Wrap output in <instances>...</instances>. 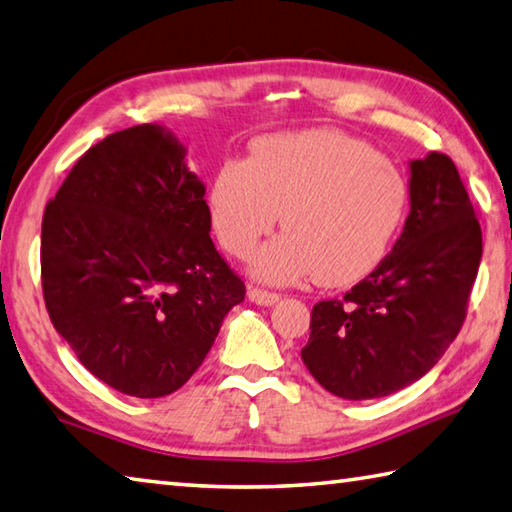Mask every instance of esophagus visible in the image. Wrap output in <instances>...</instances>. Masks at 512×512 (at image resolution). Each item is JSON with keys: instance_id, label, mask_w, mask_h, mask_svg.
Wrapping results in <instances>:
<instances>
[{"instance_id": "esophagus-1", "label": "esophagus", "mask_w": 512, "mask_h": 512, "mask_svg": "<svg viewBox=\"0 0 512 512\" xmlns=\"http://www.w3.org/2000/svg\"><path fill=\"white\" fill-rule=\"evenodd\" d=\"M247 298L256 305H263V307H272L278 303V294H272V292H265V289H258V287H247Z\"/></svg>"}]
</instances>
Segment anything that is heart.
I'll return each instance as SVG.
<instances>
[{"label":"heart","mask_w":512,"mask_h":512,"mask_svg":"<svg viewBox=\"0 0 512 512\" xmlns=\"http://www.w3.org/2000/svg\"><path fill=\"white\" fill-rule=\"evenodd\" d=\"M408 182L390 158L341 131L274 133L247 162H225L209 191L216 236L247 256L274 229H287L252 256L258 281L321 285L359 281L376 267L406 214Z\"/></svg>","instance_id":"1"}]
</instances>
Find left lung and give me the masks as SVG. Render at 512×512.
<instances>
[{
	"label": "left lung",
	"instance_id": "1",
	"mask_svg": "<svg viewBox=\"0 0 512 512\" xmlns=\"http://www.w3.org/2000/svg\"><path fill=\"white\" fill-rule=\"evenodd\" d=\"M410 214L392 252L341 301L314 305L305 368L341 399H379L419 381L448 350L477 278L481 227L459 171L410 160Z\"/></svg>",
	"mask_w": 512,
	"mask_h": 512
}]
</instances>
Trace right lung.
<instances>
[{"label":"right lung","mask_w":512,"mask_h":512,"mask_svg":"<svg viewBox=\"0 0 512 512\" xmlns=\"http://www.w3.org/2000/svg\"><path fill=\"white\" fill-rule=\"evenodd\" d=\"M185 156L160 124L111 133L75 162L42 220L57 334L93 376L138 399L182 388L245 298Z\"/></svg>","instance_id":"right-lung-1"}]
</instances>
